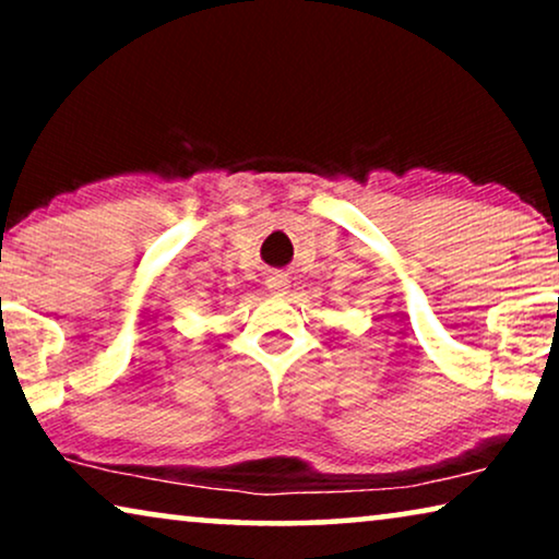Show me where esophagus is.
Here are the masks:
<instances>
[{
	"mask_svg": "<svg viewBox=\"0 0 559 559\" xmlns=\"http://www.w3.org/2000/svg\"><path fill=\"white\" fill-rule=\"evenodd\" d=\"M264 285L274 295H285L287 289H289V277H287L285 272H270V277H266Z\"/></svg>",
	"mask_w": 559,
	"mask_h": 559,
	"instance_id": "esophagus-1",
	"label": "esophagus"
}]
</instances>
